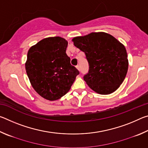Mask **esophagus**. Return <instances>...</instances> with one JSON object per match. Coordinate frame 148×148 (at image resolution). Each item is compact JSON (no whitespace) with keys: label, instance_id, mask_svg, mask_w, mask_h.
Returning <instances> with one entry per match:
<instances>
[{"label":"esophagus","instance_id":"esophagus-1","mask_svg":"<svg viewBox=\"0 0 148 148\" xmlns=\"http://www.w3.org/2000/svg\"><path fill=\"white\" fill-rule=\"evenodd\" d=\"M76 69L78 70V71H80V66H79V64L77 65V66H76Z\"/></svg>","mask_w":148,"mask_h":148}]
</instances>
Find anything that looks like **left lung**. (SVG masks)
Returning a JSON list of instances; mask_svg holds the SVG:
<instances>
[{
    "label": "left lung",
    "instance_id": "8db88e82",
    "mask_svg": "<svg viewBox=\"0 0 148 148\" xmlns=\"http://www.w3.org/2000/svg\"><path fill=\"white\" fill-rule=\"evenodd\" d=\"M86 54L89 69L84 79L92 90L108 95L119 88L126 76L129 61L125 46L106 32H91L72 39Z\"/></svg>",
    "mask_w": 148,
    "mask_h": 148
}]
</instances>
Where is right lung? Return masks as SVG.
<instances>
[{
  "mask_svg": "<svg viewBox=\"0 0 148 148\" xmlns=\"http://www.w3.org/2000/svg\"><path fill=\"white\" fill-rule=\"evenodd\" d=\"M67 46L63 38L49 37L32 46L27 53L25 69L31 86L49 101L66 94L79 74L66 53Z\"/></svg>",
  "mask_w": 148,
  "mask_h": 148,
  "instance_id": "right-lung-1",
  "label": "right lung"
}]
</instances>
